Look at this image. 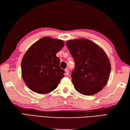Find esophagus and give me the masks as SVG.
I'll use <instances>...</instances> for the list:
<instances>
[{"mask_svg":"<svg viewBox=\"0 0 130 130\" xmlns=\"http://www.w3.org/2000/svg\"><path fill=\"white\" fill-rule=\"evenodd\" d=\"M65 75H68L69 74V71L68 68H66L65 70Z\"/></svg>","mask_w":130,"mask_h":130,"instance_id":"34e87169","label":"esophagus"}]
</instances>
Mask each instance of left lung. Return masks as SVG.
<instances>
[{
  "mask_svg": "<svg viewBox=\"0 0 130 130\" xmlns=\"http://www.w3.org/2000/svg\"><path fill=\"white\" fill-rule=\"evenodd\" d=\"M75 61L71 77L75 90L84 95H92L106 85L111 65L105 51L87 39L69 40L66 44Z\"/></svg>",
  "mask_w": 130,
  "mask_h": 130,
  "instance_id": "1",
  "label": "left lung"
}]
</instances>
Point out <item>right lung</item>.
<instances>
[{
  "label": "right lung",
  "mask_w": 130,
  "mask_h": 130,
  "mask_svg": "<svg viewBox=\"0 0 130 130\" xmlns=\"http://www.w3.org/2000/svg\"><path fill=\"white\" fill-rule=\"evenodd\" d=\"M64 46L61 40L44 37L29 47L22 61L23 79L38 93H49L58 87L65 71L60 67L56 53Z\"/></svg>",
  "instance_id": "1"
}]
</instances>
